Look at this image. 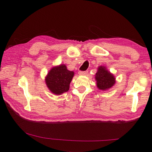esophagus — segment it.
<instances>
[{"label":"esophagus","mask_w":152,"mask_h":152,"mask_svg":"<svg viewBox=\"0 0 152 152\" xmlns=\"http://www.w3.org/2000/svg\"><path fill=\"white\" fill-rule=\"evenodd\" d=\"M87 73H88V71H79L78 72V74L80 76L86 75V74H87Z\"/></svg>","instance_id":"obj_1"}]
</instances>
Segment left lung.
I'll return each mask as SVG.
<instances>
[{
    "mask_svg": "<svg viewBox=\"0 0 152 152\" xmlns=\"http://www.w3.org/2000/svg\"><path fill=\"white\" fill-rule=\"evenodd\" d=\"M95 80L97 87L102 91L110 88L115 84L114 75L107 70L106 67L102 66L98 68L97 72L95 74Z\"/></svg>",
    "mask_w": 152,
    "mask_h": 152,
    "instance_id": "8db88e82",
    "label": "left lung"
}]
</instances>
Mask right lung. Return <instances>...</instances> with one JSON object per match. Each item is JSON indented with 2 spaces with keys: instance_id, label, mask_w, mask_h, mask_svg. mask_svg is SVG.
<instances>
[{
  "instance_id": "1",
  "label": "right lung",
  "mask_w": 152,
  "mask_h": 152,
  "mask_svg": "<svg viewBox=\"0 0 152 152\" xmlns=\"http://www.w3.org/2000/svg\"><path fill=\"white\" fill-rule=\"evenodd\" d=\"M74 75V72L68 70L65 64H60L53 67L49 71L45 81L52 93L60 95L69 91Z\"/></svg>"
}]
</instances>
